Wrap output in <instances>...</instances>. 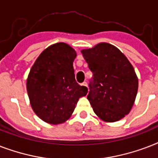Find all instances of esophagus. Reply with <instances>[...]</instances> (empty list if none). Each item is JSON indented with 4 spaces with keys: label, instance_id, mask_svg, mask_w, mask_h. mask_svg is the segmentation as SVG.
Listing matches in <instances>:
<instances>
[{
    "label": "esophagus",
    "instance_id": "obj_1",
    "mask_svg": "<svg viewBox=\"0 0 158 158\" xmlns=\"http://www.w3.org/2000/svg\"><path fill=\"white\" fill-rule=\"evenodd\" d=\"M82 85L84 87L88 86V84H87V82H84V83H82Z\"/></svg>",
    "mask_w": 158,
    "mask_h": 158
}]
</instances>
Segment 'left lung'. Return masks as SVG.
<instances>
[{
	"label": "left lung",
	"mask_w": 158,
	"mask_h": 158,
	"mask_svg": "<svg viewBox=\"0 0 158 158\" xmlns=\"http://www.w3.org/2000/svg\"><path fill=\"white\" fill-rule=\"evenodd\" d=\"M93 72L88 99L98 116L106 122L118 121L130 113L137 95L135 69L117 48L98 43L81 51Z\"/></svg>",
	"instance_id": "left-lung-1"
}]
</instances>
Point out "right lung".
Returning a JSON list of instances; mask_svg holds the SVG:
<instances>
[{"label":"right lung","mask_w":158,"mask_h":158,"mask_svg":"<svg viewBox=\"0 0 158 158\" xmlns=\"http://www.w3.org/2000/svg\"><path fill=\"white\" fill-rule=\"evenodd\" d=\"M76 52L58 43L41 53L30 69L27 92L33 111L43 121L58 125L66 121L88 88L75 80L73 67Z\"/></svg>","instance_id":"obj_1"}]
</instances>
